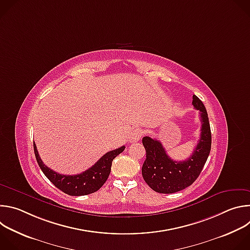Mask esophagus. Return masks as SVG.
<instances>
[{"label":"esophagus","mask_w":250,"mask_h":250,"mask_svg":"<svg viewBox=\"0 0 250 250\" xmlns=\"http://www.w3.org/2000/svg\"><path fill=\"white\" fill-rule=\"evenodd\" d=\"M142 134H144V130L141 128H135L129 135V141H132V142L138 141L141 138Z\"/></svg>","instance_id":"1"}]
</instances>
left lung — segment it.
I'll return each mask as SVG.
<instances>
[{
  "mask_svg": "<svg viewBox=\"0 0 250 250\" xmlns=\"http://www.w3.org/2000/svg\"><path fill=\"white\" fill-rule=\"evenodd\" d=\"M193 105L200 111L201 135L192 155L185 161L171 159L162 144L149 136L142 138L146 159L142 165V177L147 185L157 193L172 194L192 185L199 177L208 157L211 146V133L208 113L202 101L193 96Z\"/></svg>",
  "mask_w": 250,
  "mask_h": 250,
  "instance_id": "left-lung-1",
  "label": "left lung"
}]
</instances>
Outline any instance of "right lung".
<instances>
[{
  "mask_svg": "<svg viewBox=\"0 0 250 250\" xmlns=\"http://www.w3.org/2000/svg\"><path fill=\"white\" fill-rule=\"evenodd\" d=\"M125 146L106 152L91 168L77 175H62L48 168L41 159L33 141L37 161L49 181L59 190L70 196H85L98 191L108 179L113 160L125 150Z\"/></svg>",
  "mask_w": 250,
  "mask_h": 250,
  "instance_id": "right-lung-1",
  "label": "right lung"
}]
</instances>
